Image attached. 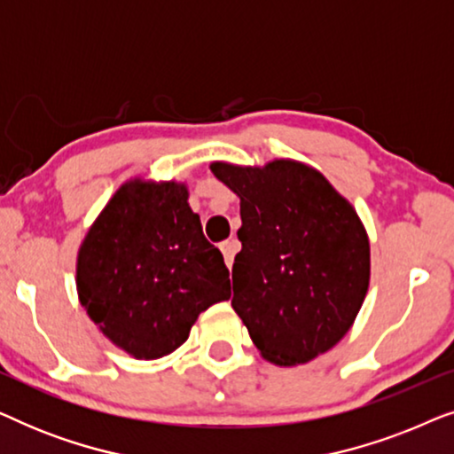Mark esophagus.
<instances>
[{
	"instance_id": "1",
	"label": "esophagus",
	"mask_w": 454,
	"mask_h": 454,
	"mask_svg": "<svg viewBox=\"0 0 454 454\" xmlns=\"http://www.w3.org/2000/svg\"><path fill=\"white\" fill-rule=\"evenodd\" d=\"M221 252H223V258H225L227 269H231L235 254L239 252V241H238V239H227V241H223V244H221Z\"/></svg>"
}]
</instances>
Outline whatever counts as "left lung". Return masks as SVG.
<instances>
[{"label": "left lung", "mask_w": 454, "mask_h": 454, "mask_svg": "<svg viewBox=\"0 0 454 454\" xmlns=\"http://www.w3.org/2000/svg\"><path fill=\"white\" fill-rule=\"evenodd\" d=\"M239 198L235 314L266 362L291 368L349 333L370 287V238L353 204L295 159L213 160Z\"/></svg>", "instance_id": "left-lung-1"}]
</instances>
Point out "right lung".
Segmentation results:
<instances>
[{"label": "right lung", "mask_w": 454, "mask_h": 454, "mask_svg": "<svg viewBox=\"0 0 454 454\" xmlns=\"http://www.w3.org/2000/svg\"><path fill=\"white\" fill-rule=\"evenodd\" d=\"M188 196L185 182L136 176L80 244V306L109 343L136 359L176 351L204 309L231 297L223 254L204 238Z\"/></svg>", "instance_id": "obj_1"}]
</instances>
